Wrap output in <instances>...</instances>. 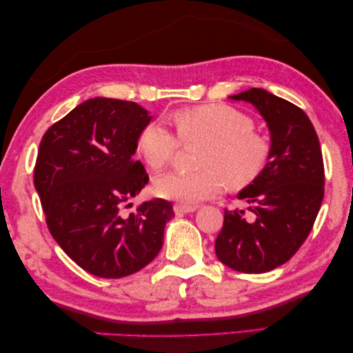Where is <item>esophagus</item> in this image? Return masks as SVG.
Wrapping results in <instances>:
<instances>
[{
	"instance_id": "esophagus-1",
	"label": "esophagus",
	"mask_w": 353,
	"mask_h": 353,
	"mask_svg": "<svg viewBox=\"0 0 353 353\" xmlns=\"http://www.w3.org/2000/svg\"><path fill=\"white\" fill-rule=\"evenodd\" d=\"M173 210H175L176 214H186V213H192V211L197 210V207H195V205H181V203H176L175 207H173Z\"/></svg>"
}]
</instances>
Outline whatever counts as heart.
<instances>
[{"mask_svg": "<svg viewBox=\"0 0 353 353\" xmlns=\"http://www.w3.org/2000/svg\"><path fill=\"white\" fill-rule=\"evenodd\" d=\"M178 139L164 124L150 121L137 137V151L151 170H161L175 156L178 139L183 143L203 142L195 172H169L156 178L161 197L195 203L218 194L225 184L240 189L256 180L268 161L270 143L254 132L245 113L225 104H203L181 108L172 115Z\"/></svg>", "mask_w": 353, "mask_h": 353, "instance_id": "1", "label": "heart"}]
</instances>
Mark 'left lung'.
<instances>
[{"instance_id":"8db88e82","label":"left lung","mask_w":353,"mask_h":353,"mask_svg":"<svg viewBox=\"0 0 353 353\" xmlns=\"http://www.w3.org/2000/svg\"><path fill=\"white\" fill-rule=\"evenodd\" d=\"M257 108L270 129V154L263 170L238 192L245 210L224 211L216 256L241 273H267L290 260L311 232L323 200V159L311 120L300 107L251 88L230 96Z\"/></svg>"}]
</instances>
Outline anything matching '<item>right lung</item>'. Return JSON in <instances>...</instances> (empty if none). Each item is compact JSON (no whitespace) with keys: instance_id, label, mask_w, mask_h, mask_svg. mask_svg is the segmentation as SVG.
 Masks as SVG:
<instances>
[{"instance_id":"1","label":"right lung","mask_w":353,"mask_h":353,"mask_svg":"<svg viewBox=\"0 0 353 353\" xmlns=\"http://www.w3.org/2000/svg\"><path fill=\"white\" fill-rule=\"evenodd\" d=\"M151 118L135 102L94 97L41 140L34 186L48 230L79 267L99 278H124L146 267L175 216L164 199L143 202L129 216L121 213L148 183L134 154Z\"/></svg>"}]
</instances>
